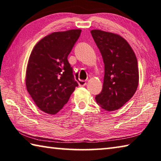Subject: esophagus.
I'll return each mask as SVG.
<instances>
[{
  "instance_id": "obj_1",
  "label": "esophagus",
  "mask_w": 161,
  "mask_h": 161,
  "mask_svg": "<svg viewBox=\"0 0 161 161\" xmlns=\"http://www.w3.org/2000/svg\"><path fill=\"white\" fill-rule=\"evenodd\" d=\"M78 85H79V86H80V87L85 86L86 85V80H79L78 81Z\"/></svg>"
}]
</instances>
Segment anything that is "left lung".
<instances>
[{"mask_svg":"<svg viewBox=\"0 0 161 161\" xmlns=\"http://www.w3.org/2000/svg\"><path fill=\"white\" fill-rule=\"evenodd\" d=\"M91 33L105 65L103 90L96 101L103 109L113 111L127 103L138 88V61L133 50L122 36L98 29Z\"/></svg>","mask_w":161,"mask_h":161,"instance_id":"left-lung-1","label":"left lung"}]
</instances>
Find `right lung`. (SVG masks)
Segmentation results:
<instances>
[{
  "label": "right lung",
  "instance_id": "1",
  "mask_svg": "<svg viewBox=\"0 0 161 161\" xmlns=\"http://www.w3.org/2000/svg\"><path fill=\"white\" fill-rule=\"evenodd\" d=\"M80 29L53 32L39 41L29 57L25 85L37 107L55 115L67 103L78 83L68 56Z\"/></svg>",
  "mask_w": 161,
  "mask_h": 161
}]
</instances>
